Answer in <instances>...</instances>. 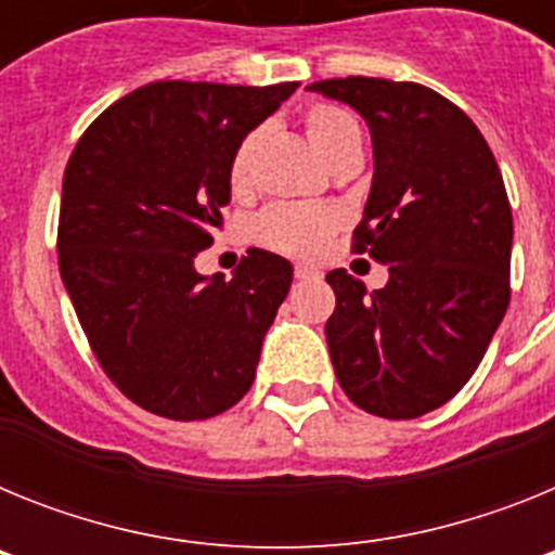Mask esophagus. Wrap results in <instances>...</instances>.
Masks as SVG:
<instances>
[{
    "instance_id": "esophagus-1",
    "label": "esophagus",
    "mask_w": 555,
    "mask_h": 555,
    "mask_svg": "<svg viewBox=\"0 0 555 555\" xmlns=\"http://www.w3.org/2000/svg\"><path fill=\"white\" fill-rule=\"evenodd\" d=\"M294 278L297 281H311V278H320V269L311 267V263H297L294 267Z\"/></svg>"
}]
</instances>
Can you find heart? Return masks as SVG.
I'll return each instance as SVG.
<instances>
[{"mask_svg": "<svg viewBox=\"0 0 555 555\" xmlns=\"http://www.w3.org/2000/svg\"><path fill=\"white\" fill-rule=\"evenodd\" d=\"M306 135L327 166L352 152H361V144H364L361 125L350 113L333 105H313L306 113ZM261 139L263 130H253L249 135H244L242 144L235 146L233 160H230V189L233 191H244L249 185L255 152H258ZM333 224L336 219L327 208L283 203L263 210L255 230H258V238L269 247L292 255H308L331 235Z\"/></svg>", "mask_w": 555, "mask_h": 555, "instance_id": "obj_1", "label": "heart"}]
</instances>
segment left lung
Segmentation results:
<instances>
[{
  "instance_id": "1",
  "label": "left lung",
  "mask_w": 555,
  "mask_h": 555,
  "mask_svg": "<svg viewBox=\"0 0 555 555\" xmlns=\"http://www.w3.org/2000/svg\"><path fill=\"white\" fill-rule=\"evenodd\" d=\"M308 91L370 127L375 175L352 249L389 267L375 292L345 269L327 272L333 370L358 409L414 420L459 395L506 317V185L467 113L420 82L341 77Z\"/></svg>"
}]
</instances>
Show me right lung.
<instances>
[{"label": "right lung", "instance_id": "add662e5", "mask_svg": "<svg viewBox=\"0 0 555 555\" xmlns=\"http://www.w3.org/2000/svg\"><path fill=\"white\" fill-rule=\"evenodd\" d=\"M297 82L160 80L113 102L63 171L57 263L96 361L125 397L166 420H208L255 380L292 263L247 249L205 278L230 203V160Z\"/></svg>", "mask_w": 555, "mask_h": 555}]
</instances>
